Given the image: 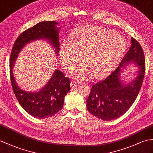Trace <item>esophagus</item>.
<instances>
[{
	"label": "esophagus",
	"mask_w": 153,
	"mask_h": 153,
	"mask_svg": "<svg viewBox=\"0 0 153 153\" xmlns=\"http://www.w3.org/2000/svg\"><path fill=\"white\" fill-rule=\"evenodd\" d=\"M70 85H71V87L74 88L77 87L78 85H79V83L76 82H74V81H72L71 82V84H70Z\"/></svg>",
	"instance_id": "esophagus-1"
}]
</instances>
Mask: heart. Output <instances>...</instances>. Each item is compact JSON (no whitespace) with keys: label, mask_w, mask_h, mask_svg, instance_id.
<instances>
[{"label":"heart","mask_w":153,"mask_h":153,"mask_svg":"<svg viewBox=\"0 0 153 153\" xmlns=\"http://www.w3.org/2000/svg\"><path fill=\"white\" fill-rule=\"evenodd\" d=\"M125 47V39L121 33L101 27H86L74 31L71 41L64 43L61 58L68 68L81 55L85 64L75 66L70 73L76 79L83 80L91 73L99 77L112 69L123 54Z\"/></svg>","instance_id":"1"}]
</instances>
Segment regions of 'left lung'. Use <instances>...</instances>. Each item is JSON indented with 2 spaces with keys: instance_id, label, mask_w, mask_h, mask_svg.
<instances>
[{
  "instance_id": "obj_1",
  "label": "left lung",
  "mask_w": 153,
  "mask_h": 153,
  "mask_svg": "<svg viewBox=\"0 0 153 153\" xmlns=\"http://www.w3.org/2000/svg\"><path fill=\"white\" fill-rule=\"evenodd\" d=\"M134 64L137 75L131 82L122 80L121 73L127 65ZM145 71L142 47L131 38V46L112 73L92 85L86 100L87 109L103 121H111L121 117L134 102L142 85Z\"/></svg>"
}]
</instances>
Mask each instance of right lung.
Returning a JSON list of instances; mask_svg holds the SVG:
<instances>
[{
	"label": "right lung",
	"instance_id": "obj_1",
	"mask_svg": "<svg viewBox=\"0 0 153 153\" xmlns=\"http://www.w3.org/2000/svg\"><path fill=\"white\" fill-rule=\"evenodd\" d=\"M56 21H42L23 32L15 42L11 53L10 69L13 90L23 108L32 116L45 119L53 116L64 106V98L70 91V81L60 71L55 69L43 86L36 91H27L19 86L15 79L13 67L25 46L37 40L50 44L58 56L59 52V32L61 27Z\"/></svg>",
	"mask_w": 153,
	"mask_h": 153
}]
</instances>
